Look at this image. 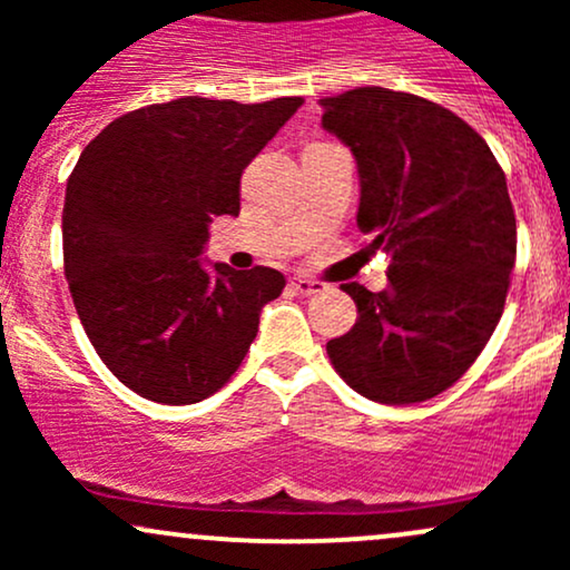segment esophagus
Masks as SVG:
<instances>
[{
  "label": "esophagus",
  "mask_w": 570,
  "mask_h": 570,
  "mask_svg": "<svg viewBox=\"0 0 570 570\" xmlns=\"http://www.w3.org/2000/svg\"><path fill=\"white\" fill-rule=\"evenodd\" d=\"M292 286H294V289H297L299 294H305V297H313V294L326 292V284H322V281L307 278V276H294V278H292Z\"/></svg>",
  "instance_id": "34e87169"
}]
</instances>
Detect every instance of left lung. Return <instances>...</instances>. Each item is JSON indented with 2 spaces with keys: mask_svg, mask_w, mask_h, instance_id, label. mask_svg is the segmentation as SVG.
Segmentation results:
<instances>
[{
  "mask_svg": "<svg viewBox=\"0 0 570 570\" xmlns=\"http://www.w3.org/2000/svg\"><path fill=\"white\" fill-rule=\"evenodd\" d=\"M322 107L356 158L358 230L391 257L383 292L343 284L358 316L326 353L372 402H426L472 367L503 313L517 254L507 176L469 122L421 96L367 85Z\"/></svg>",
  "mask_w": 570,
  "mask_h": 570,
  "instance_id": "1",
  "label": "left lung"
}]
</instances>
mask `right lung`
<instances>
[{
	"label": "right lung",
	"mask_w": 570,
	"mask_h": 570,
	"mask_svg": "<svg viewBox=\"0 0 570 570\" xmlns=\"http://www.w3.org/2000/svg\"><path fill=\"white\" fill-rule=\"evenodd\" d=\"M299 107L185 96L117 117L82 149L63 273L85 335L139 396L195 404L219 391L286 286L273 267L208 271L200 254L214 217H238L244 168Z\"/></svg>",
	"instance_id": "right-lung-1"
}]
</instances>
